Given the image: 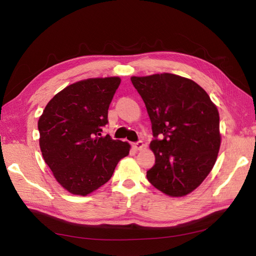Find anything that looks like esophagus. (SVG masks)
<instances>
[{
	"instance_id": "obj_1",
	"label": "esophagus",
	"mask_w": 256,
	"mask_h": 256,
	"mask_svg": "<svg viewBox=\"0 0 256 256\" xmlns=\"http://www.w3.org/2000/svg\"><path fill=\"white\" fill-rule=\"evenodd\" d=\"M144 142L142 141H138V142H134V144H132V146H134V150H137V151H139V150H141L144 148Z\"/></svg>"
}]
</instances>
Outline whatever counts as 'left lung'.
I'll return each instance as SVG.
<instances>
[{
  "label": "left lung",
  "mask_w": 256,
  "mask_h": 256,
  "mask_svg": "<svg viewBox=\"0 0 256 256\" xmlns=\"http://www.w3.org/2000/svg\"><path fill=\"white\" fill-rule=\"evenodd\" d=\"M152 124L150 149L156 164L146 178L171 197L200 186L217 160L221 136L219 112L206 90L171 73L132 76Z\"/></svg>",
  "instance_id": "obj_1"
}]
</instances>
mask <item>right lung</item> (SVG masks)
Wrapping results in <instances>:
<instances>
[{"instance_id":"obj_1","label":"right lung","mask_w":256,"mask_h":256,"mask_svg":"<svg viewBox=\"0 0 256 256\" xmlns=\"http://www.w3.org/2000/svg\"><path fill=\"white\" fill-rule=\"evenodd\" d=\"M118 76L78 81L56 94L39 117V146L56 182L86 196L107 183L130 144L102 136Z\"/></svg>"}]
</instances>
